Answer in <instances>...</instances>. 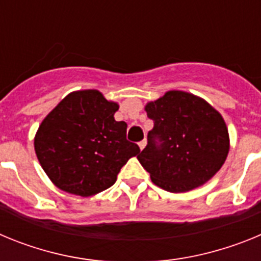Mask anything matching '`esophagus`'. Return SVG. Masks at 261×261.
<instances>
[{"instance_id": "1", "label": "esophagus", "mask_w": 261, "mask_h": 261, "mask_svg": "<svg viewBox=\"0 0 261 261\" xmlns=\"http://www.w3.org/2000/svg\"><path fill=\"white\" fill-rule=\"evenodd\" d=\"M138 146H140V149H141V150H144L145 146H146V140H142L141 142H138Z\"/></svg>"}]
</instances>
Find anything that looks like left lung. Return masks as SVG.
<instances>
[{"instance_id":"8db88e82","label":"left lung","mask_w":261,"mask_h":261,"mask_svg":"<svg viewBox=\"0 0 261 261\" xmlns=\"http://www.w3.org/2000/svg\"><path fill=\"white\" fill-rule=\"evenodd\" d=\"M154 126L138 161L151 181L168 192H187L218 172L229 154L225 120L204 99L167 91L145 106Z\"/></svg>"}]
</instances>
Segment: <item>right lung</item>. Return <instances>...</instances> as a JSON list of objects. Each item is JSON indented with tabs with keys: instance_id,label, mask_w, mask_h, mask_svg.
<instances>
[{
	"instance_id": "add662e5",
	"label": "right lung",
	"mask_w": 261,
	"mask_h": 261,
	"mask_svg": "<svg viewBox=\"0 0 261 261\" xmlns=\"http://www.w3.org/2000/svg\"><path fill=\"white\" fill-rule=\"evenodd\" d=\"M119 105L98 90L66 95L41 121L34 145L41 167L65 192L89 197L115 184L120 168L140 153L116 121Z\"/></svg>"
}]
</instances>
